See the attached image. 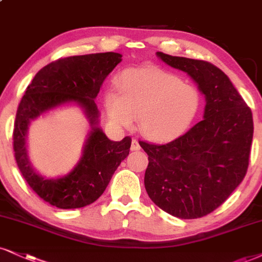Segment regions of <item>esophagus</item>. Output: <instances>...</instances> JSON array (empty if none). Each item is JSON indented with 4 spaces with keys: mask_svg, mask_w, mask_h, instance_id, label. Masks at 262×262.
<instances>
[{
    "mask_svg": "<svg viewBox=\"0 0 262 262\" xmlns=\"http://www.w3.org/2000/svg\"><path fill=\"white\" fill-rule=\"evenodd\" d=\"M141 149V146L140 143H138V141L136 138H134L131 142V150H140Z\"/></svg>",
    "mask_w": 262,
    "mask_h": 262,
    "instance_id": "34e87169",
    "label": "esophagus"
}]
</instances>
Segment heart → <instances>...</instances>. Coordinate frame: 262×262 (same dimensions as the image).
<instances>
[{"instance_id": "heart-1", "label": "heart", "mask_w": 262, "mask_h": 262, "mask_svg": "<svg viewBox=\"0 0 262 262\" xmlns=\"http://www.w3.org/2000/svg\"><path fill=\"white\" fill-rule=\"evenodd\" d=\"M118 85L120 91L109 89L105 93L111 120L130 126L138 115L141 132L151 140L179 136L199 112L198 90L171 73L153 68L130 69L120 76Z\"/></svg>"}]
</instances>
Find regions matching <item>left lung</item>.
Segmentation results:
<instances>
[{
  "mask_svg": "<svg viewBox=\"0 0 262 262\" xmlns=\"http://www.w3.org/2000/svg\"><path fill=\"white\" fill-rule=\"evenodd\" d=\"M157 56L185 72L205 96L204 119L166 144L140 141L148 154L144 187L156 205L179 219L210 214L239 186L249 165L253 114L228 76L205 60Z\"/></svg>",
  "mask_w": 262,
  "mask_h": 262,
  "instance_id": "obj_1",
  "label": "left lung"
}]
</instances>
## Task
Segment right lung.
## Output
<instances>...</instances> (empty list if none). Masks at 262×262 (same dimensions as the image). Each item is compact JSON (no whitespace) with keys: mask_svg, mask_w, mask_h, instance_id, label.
Here are the masks:
<instances>
[{"mask_svg":"<svg viewBox=\"0 0 262 262\" xmlns=\"http://www.w3.org/2000/svg\"><path fill=\"white\" fill-rule=\"evenodd\" d=\"M114 52L62 58L43 67L35 75L19 103L13 130V149L23 177L36 194L59 209L92 204L104 192L115 170L128 156L131 137L111 141L98 126L95 98L105 77L121 62ZM67 102L84 109L92 126L77 166L66 177L47 179L31 166L26 150L30 122L41 114Z\"/></svg>","mask_w":262,"mask_h":262,"instance_id":"1","label":"right lung"}]
</instances>
